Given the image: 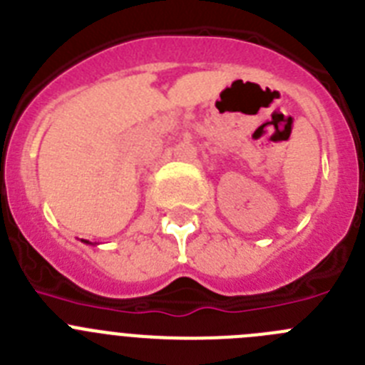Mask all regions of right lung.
I'll return each instance as SVG.
<instances>
[{
  "instance_id": "1",
  "label": "right lung",
  "mask_w": 365,
  "mask_h": 365,
  "mask_svg": "<svg viewBox=\"0 0 365 365\" xmlns=\"http://www.w3.org/2000/svg\"><path fill=\"white\" fill-rule=\"evenodd\" d=\"M83 244H91V242H88V240H83Z\"/></svg>"
}]
</instances>
